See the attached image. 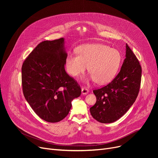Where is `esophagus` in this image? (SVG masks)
<instances>
[{
  "mask_svg": "<svg viewBox=\"0 0 158 158\" xmlns=\"http://www.w3.org/2000/svg\"><path fill=\"white\" fill-rule=\"evenodd\" d=\"M81 91H82V94L83 95H86L89 92L88 89L86 87H82L81 89Z\"/></svg>",
  "mask_w": 158,
  "mask_h": 158,
  "instance_id": "obj_1",
  "label": "esophagus"
}]
</instances>
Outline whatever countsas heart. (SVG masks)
I'll return each mask as SVG.
<instances>
[{
    "mask_svg": "<svg viewBox=\"0 0 158 158\" xmlns=\"http://www.w3.org/2000/svg\"><path fill=\"white\" fill-rule=\"evenodd\" d=\"M77 52L66 57V71L76 77L83 73L88 66L91 79L100 85L108 83L115 77L122 63L119 51L102 44L81 45L77 48Z\"/></svg>",
    "mask_w": 158,
    "mask_h": 158,
    "instance_id": "obj_1",
    "label": "heart"
}]
</instances>
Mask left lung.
<instances>
[{
  "label": "left lung",
  "mask_w": 158,
  "mask_h": 158,
  "mask_svg": "<svg viewBox=\"0 0 158 158\" xmlns=\"http://www.w3.org/2000/svg\"><path fill=\"white\" fill-rule=\"evenodd\" d=\"M126 54V59L117 76L108 85L94 90L97 101L90 107V113L101 123H112L118 120L129 110L138 97L142 67L127 44Z\"/></svg>",
  "instance_id": "obj_1"
}]
</instances>
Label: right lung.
<instances>
[{"label": "right lung", "mask_w": 158, "mask_h": 158, "mask_svg": "<svg viewBox=\"0 0 158 158\" xmlns=\"http://www.w3.org/2000/svg\"><path fill=\"white\" fill-rule=\"evenodd\" d=\"M64 38L39 44L24 61L22 84L25 98L36 114L48 122H57L69 114L72 101L80 96L77 81L64 70L67 53Z\"/></svg>", "instance_id": "add662e5"}]
</instances>
